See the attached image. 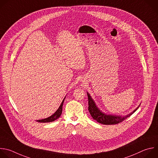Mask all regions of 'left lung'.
I'll use <instances>...</instances> for the list:
<instances>
[{
  "label": "left lung",
  "instance_id": "1",
  "mask_svg": "<svg viewBox=\"0 0 158 158\" xmlns=\"http://www.w3.org/2000/svg\"><path fill=\"white\" fill-rule=\"evenodd\" d=\"M87 95L88 98V110L91 116V117L96 120L97 122L103 124H116L119 123L124 121L125 119L130 117L132 114H133L139 108L140 105L131 113L127 114V116H116L113 114H106L100 111L97 106L95 103L91 98L89 94L87 92Z\"/></svg>",
  "mask_w": 158,
  "mask_h": 158
}]
</instances>
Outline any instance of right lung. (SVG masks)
Instances as JSON below:
<instances>
[{
    "instance_id": "right-lung-1",
    "label": "right lung",
    "mask_w": 158,
    "mask_h": 158,
    "mask_svg": "<svg viewBox=\"0 0 158 158\" xmlns=\"http://www.w3.org/2000/svg\"><path fill=\"white\" fill-rule=\"evenodd\" d=\"M65 98V97L64 98V100L62 101V102H61L60 106H59L58 109L55 111V113L54 114H53L52 116H50L48 118H45V119H39V120H37V121L40 122V123H49V122L54 121L56 119H57L61 116V114L62 113V106H63V104H64Z\"/></svg>"
}]
</instances>
